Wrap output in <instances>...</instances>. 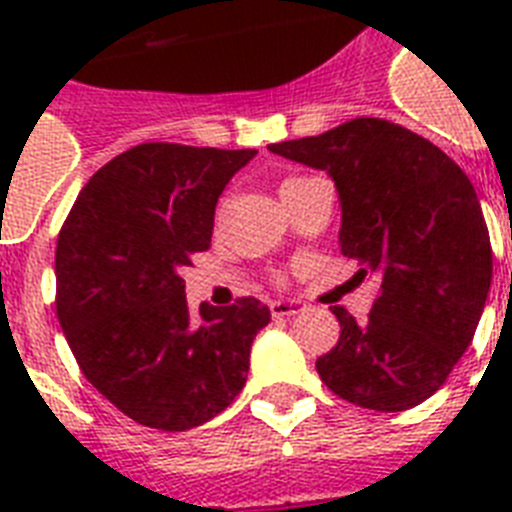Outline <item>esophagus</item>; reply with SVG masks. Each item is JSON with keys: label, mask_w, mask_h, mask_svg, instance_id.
Listing matches in <instances>:
<instances>
[{"label": "esophagus", "mask_w": 512, "mask_h": 512, "mask_svg": "<svg viewBox=\"0 0 512 512\" xmlns=\"http://www.w3.org/2000/svg\"><path fill=\"white\" fill-rule=\"evenodd\" d=\"M303 311L305 303H300V300H276V303H271V313L276 319H289V316H297Z\"/></svg>", "instance_id": "obj_1"}]
</instances>
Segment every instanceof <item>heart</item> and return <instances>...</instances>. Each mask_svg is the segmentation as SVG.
Returning a JSON list of instances; mask_svg holds the SVG:
<instances>
[{
	"instance_id": "heart-1",
	"label": "heart",
	"mask_w": 512,
	"mask_h": 512,
	"mask_svg": "<svg viewBox=\"0 0 512 512\" xmlns=\"http://www.w3.org/2000/svg\"><path fill=\"white\" fill-rule=\"evenodd\" d=\"M284 183H289V180H284Z\"/></svg>"
}]
</instances>
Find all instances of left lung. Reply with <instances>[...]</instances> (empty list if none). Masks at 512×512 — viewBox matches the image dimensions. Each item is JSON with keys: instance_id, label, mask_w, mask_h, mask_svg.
<instances>
[{"instance_id": "obj_1", "label": "left lung", "mask_w": 512, "mask_h": 512, "mask_svg": "<svg viewBox=\"0 0 512 512\" xmlns=\"http://www.w3.org/2000/svg\"><path fill=\"white\" fill-rule=\"evenodd\" d=\"M268 151L335 180L340 252L358 279L380 281L366 321L335 305L340 340L316 361L324 385L377 412L422 404L468 350L492 287L473 183L441 148L385 119H350Z\"/></svg>"}]
</instances>
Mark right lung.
I'll use <instances>...</instances> for the list:
<instances>
[{
  "label": "right lung",
  "instance_id": "1",
  "mask_svg": "<svg viewBox=\"0 0 512 512\" xmlns=\"http://www.w3.org/2000/svg\"><path fill=\"white\" fill-rule=\"evenodd\" d=\"M252 148L143 143L100 167L55 249L58 321L92 388L130 420L191 430L239 396L268 305L188 311L180 276L209 249L215 207Z\"/></svg>",
  "mask_w": 512,
  "mask_h": 512
}]
</instances>
